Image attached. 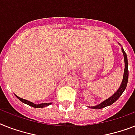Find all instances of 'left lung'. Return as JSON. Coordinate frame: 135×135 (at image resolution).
<instances>
[{
    "label": "left lung",
    "mask_w": 135,
    "mask_h": 135,
    "mask_svg": "<svg viewBox=\"0 0 135 135\" xmlns=\"http://www.w3.org/2000/svg\"><path fill=\"white\" fill-rule=\"evenodd\" d=\"M119 45H120L119 43ZM124 57V61H125V69H124V74H123V80H122L121 84L120 86L118 88V90L114 93L111 97H110L109 98L106 99L105 101L102 102L100 103L99 104L94 106V107H89L92 109H100L102 108H104L106 107L110 106L112 104L115 102V101L118 100V99L119 98L120 95L123 94V92L125 91L126 87H127V84H128V57H127V55H126V52L124 51L123 48H121Z\"/></svg>",
    "instance_id": "8db88e82"
}]
</instances>
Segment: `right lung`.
Segmentation results:
<instances>
[{
    "mask_svg": "<svg viewBox=\"0 0 135 135\" xmlns=\"http://www.w3.org/2000/svg\"><path fill=\"white\" fill-rule=\"evenodd\" d=\"M15 96L17 97V98L19 99L21 102H22L24 103V104H26L29 105V106H31V107H34V108H43V107H47V106H49V105H50L51 104H52V103H42V104H33V103L31 102L26 100V99H24L20 98V97H18L17 95H16V94H15Z\"/></svg>",
    "mask_w": 135,
    "mask_h": 135,
    "instance_id": "obj_1",
    "label": "right lung"
}]
</instances>
